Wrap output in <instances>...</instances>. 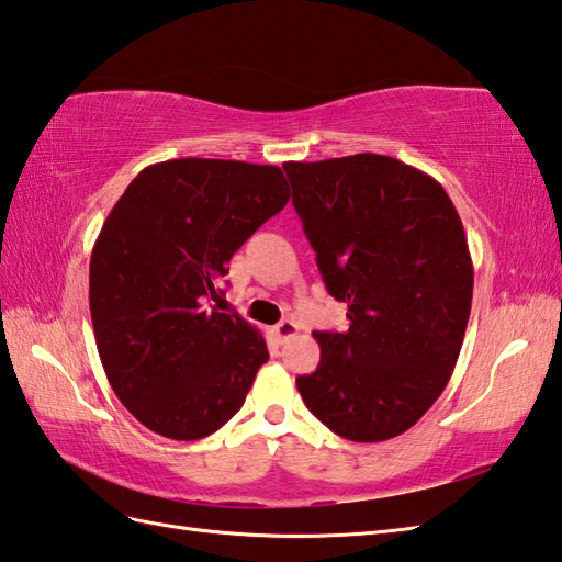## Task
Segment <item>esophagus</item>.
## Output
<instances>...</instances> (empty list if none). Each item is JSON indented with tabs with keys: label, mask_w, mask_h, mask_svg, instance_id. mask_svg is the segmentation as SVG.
<instances>
[{
	"label": "esophagus",
	"mask_w": 562,
	"mask_h": 562,
	"mask_svg": "<svg viewBox=\"0 0 562 562\" xmlns=\"http://www.w3.org/2000/svg\"><path fill=\"white\" fill-rule=\"evenodd\" d=\"M296 330H300V326L294 324L292 318H284V321H280L278 326L272 328V333H274V338H278L280 342H288L292 336H296Z\"/></svg>",
	"instance_id": "obj_1"
}]
</instances>
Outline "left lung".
<instances>
[{
    "label": "left lung",
    "instance_id": "1",
    "mask_svg": "<svg viewBox=\"0 0 562 562\" xmlns=\"http://www.w3.org/2000/svg\"><path fill=\"white\" fill-rule=\"evenodd\" d=\"M342 333H314L321 362L296 379L306 408L352 441L403 435L457 367L473 262L453 202L432 176L381 154L282 164Z\"/></svg>",
    "mask_w": 562,
    "mask_h": 562
}]
</instances>
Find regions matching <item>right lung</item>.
Returning a JSON list of instances; mask_svg holds the SVG:
<instances>
[{
  "label": "right lung",
  "instance_id": "1",
  "mask_svg": "<svg viewBox=\"0 0 562 562\" xmlns=\"http://www.w3.org/2000/svg\"><path fill=\"white\" fill-rule=\"evenodd\" d=\"M290 200L278 166L171 159L142 169L105 217L89 262V308L115 396L161 437L229 423L268 345L222 314L226 262Z\"/></svg>",
  "mask_w": 562,
  "mask_h": 562
}]
</instances>
